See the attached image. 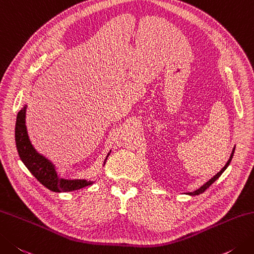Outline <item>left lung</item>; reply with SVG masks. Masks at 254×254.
I'll list each match as a JSON object with an SVG mask.
<instances>
[{
    "instance_id": "obj_1",
    "label": "left lung",
    "mask_w": 254,
    "mask_h": 254,
    "mask_svg": "<svg viewBox=\"0 0 254 254\" xmlns=\"http://www.w3.org/2000/svg\"><path fill=\"white\" fill-rule=\"evenodd\" d=\"M233 153H235V148H233V150H232V153H231V155H230L229 161L227 162V164H226V165H225V167H223L222 170H221L219 173H217L216 175L213 176L210 181H208L206 184H203V185H202L200 188H198L197 190L192 191V192H187V193H190V195H191V196H196V195H199V193H201V192L205 191V190H207V188L211 185L212 183H215V182L218 180V178H219V177L221 176V174H222L223 172H225V170H226V168H227L228 166H229V164H230V162H231V160H232V157H233Z\"/></svg>"
}]
</instances>
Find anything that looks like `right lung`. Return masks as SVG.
Segmentation results:
<instances>
[{
	"mask_svg": "<svg viewBox=\"0 0 254 254\" xmlns=\"http://www.w3.org/2000/svg\"><path fill=\"white\" fill-rule=\"evenodd\" d=\"M25 117H26V106L17 113L16 124H15V142H16L19 157L35 178L49 190L56 192L72 191L91 185L92 182H88L86 180H64V178L58 177L53 163L37 153L33 147L28 138ZM106 161H104V164H106Z\"/></svg>",
	"mask_w": 254,
	"mask_h": 254,
	"instance_id": "1",
	"label": "right lung"
}]
</instances>
